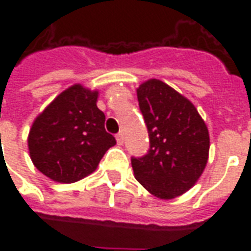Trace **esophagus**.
<instances>
[{"label":"esophagus","instance_id":"34e87169","mask_svg":"<svg viewBox=\"0 0 251 251\" xmlns=\"http://www.w3.org/2000/svg\"><path fill=\"white\" fill-rule=\"evenodd\" d=\"M115 138H117V142H118V145H122V144H124V134H122V133H117V134H115Z\"/></svg>","mask_w":251,"mask_h":251}]
</instances>
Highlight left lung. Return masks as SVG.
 I'll use <instances>...</instances> for the list:
<instances>
[{
    "mask_svg": "<svg viewBox=\"0 0 251 251\" xmlns=\"http://www.w3.org/2000/svg\"><path fill=\"white\" fill-rule=\"evenodd\" d=\"M149 133V151L131 157L140 184L160 199H174L198 181L208 160L210 136L188 99L158 79L137 88Z\"/></svg>",
    "mask_w": 251,
    "mask_h": 251,
    "instance_id": "left-lung-1",
    "label": "left lung"
}]
</instances>
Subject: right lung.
Masks as SVG:
<instances>
[{"mask_svg":"<svg viewBox=\"0 0 251 251\" xmlns=\"http://www.w3.org/2000/svg\"><path fill=\"white\" fill-rule=\"evenodd\" d=\"M98 91L74 84L59 94L33 122L28 136L32 163L57 183H75L98 167L117 141L104 129Z\"/></svg>","mask_w":251,"mask_h":251,"instance_id":"1","label":"right lung"}]
</instances>
